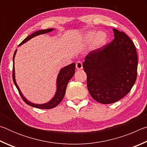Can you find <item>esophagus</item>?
<instances>
[{
  "instance_id": "34e87169",
  "label": "esophagus",
  "mask_w": 147,
  "mask_h": 147,
  "mask_svg": "<svg viewBox=\"0 0 147 147\" xmlns=\"http://www.w3.org/2000/svg\"><path fill=\"white\" fill-rule=\"evenodd\" d=\"M76 68L78 69V70H80V69H82L83 68V65L81 61H77L76 63Z\"/></svg>"
}]
</instances>
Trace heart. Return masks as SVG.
Segmentation results:
<instances>
[{"label": "heart", "instance_id": "b5f03b06", "mask_svg": "<svg viewBox=\"0 0 147 147\" xmlns=\"http://www.w3.org/2000/svg\"><path fill=\"white\" fill-rule=\"evenodd\" d=\"M86 40L88 42H91L93 40V44L95 47H100L104 45L106 43L108 36L107 34L104 32H98L96 33V32L90 31L88 32L85 36Z\"/></svg>", "mask_w": 147, "mask_h": 147}]
</instances>
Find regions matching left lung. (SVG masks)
<instances>
[{
	"label": "left lung",
	"mask_w": 147,
	"mask_h": 147,
	"mask_svg": "<svg viewBox=\"0 0 147 147\" xmlns=\"http://www.w3.org/2000/svg\"><path fill=\"white\" fill-rule=\"evenodd\" d=\"M113 40L91 51L83 63L91 96L101 104H111L126 95L137 78L138 54L131 39L113 28Z\"/></svg>",
	"instance_id": "obj_1"
}]
</instances>
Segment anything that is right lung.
<instances>
[{
  "mask_svg": "<svg viewBox=\"0 0 147 147\" xmlns=\"http://www.w3.org/2000/svg\"><path fill=\"white\" fill-rule=\"evenodd\" d=\"M53 28H49L47 30H38L34 32L33 34L30 35L27 38H26L24 40L21 42V43L19 44V45H21L23 43H26V41H28L30 39H32L34 37H36L38 35L43 34H46L53 30ZM17 50L15 51L13 58V73H12V77H13V82L16 85L17 89H18L19 93L21 95V98H23L24 102L28 104V105L34 107V108H39V109H51L55 108L56 106H58V104L61 102L62 99L63 98L65 94V91L67 88V86L69 81L70 80L71 78L73 76L75 73V63H73L65 67L62 68L58 75V78H57V90L56 93L54 95V97L50 100L49 102L43 104H36L32 103L28 100H27L24 97L23 94L21 93V91L19 88L18 86L16 83V78H15V69H14V58L15 56H16Z\"/></svg>",
  "mask_w": 147,
  "mask_h": 147,
  "instance_id": "obj_1",
  "label": "right lung"
}]
</instances>
